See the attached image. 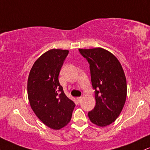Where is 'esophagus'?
I'll use <instances>...</instances> for the list:
<instances>
[{"instance_id":"34e87169","label":"esophagus","mask_w":150,"mask_h":150,"mask_svg":"<svg viewBox=\"0 0 150 150\" xmlns=\"http://www.w3.org/2000/svg\"><path fill=\"white\" fill-rule=\"evenodd\" d=\"M82 98L81 97H77V101H78V102H80L81 100H82Z\"/></svg>"}]
</instances>
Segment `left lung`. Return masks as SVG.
<instances>
[{
  "label": "left lung",
  "mask_w": 150,
  "mask_h": 150,
  "mask_svg": "<svg viewBox=\"0 0 150 150\" xmlns=\"http://www.w3.org/2000/svg\"><path fill=\"white\" fill-rule=\"evenodd\" d=\"M79 51L88 61L95 89L96 105L88 113L89 120L105 127L116 120L124 106L127 95L124 71L117 58L107 50L94 48Z\"/></svg>",
  "instance_id": "left-lung-1"
}]
</instances>
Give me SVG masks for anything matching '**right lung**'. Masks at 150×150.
I'll list each match as a JSON object with an SVG mask.
<instances>
[{"mask_svg": "<svg viewBox=\"0 0 150 150\" xmlns=\"http://www.w3.org/2000/svg\"><path fill=\"white\" fill-rule=\"evenodd\" d=\"M68 50L51 49L34 63L27 80L31 108L46 126L59 130L71 120L75 104L67 97L58 75Z\"/></svg>", "mask_w": 150, "mask_h": 150, "instance_id": "right-lung-1", "label": "right lung"}]
</instances>
